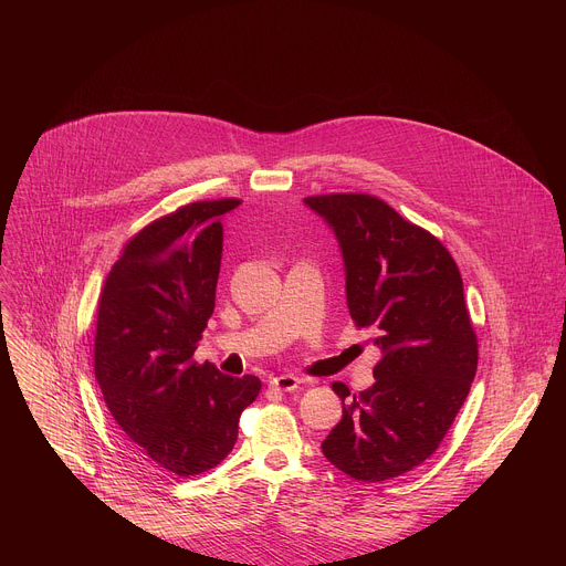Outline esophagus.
Instances as JSON below:
<instances>
[{"label":"esophagus","instance_id":"1","mask_svg":"<svg viewBox=\"0 0 566 566\" xmlns=\"http://www.w3.org/2000/svg\"><path fill=\"white\" fill-rule=\"evenodd\" d=\"M300 382L302 380L297 376H293V374H280V376L271 378V387L277 389V391H293V389L300 387Z\"/></svg>","mask_w":566,"mask_h":566}]
</instances>
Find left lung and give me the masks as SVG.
Instances as JSON below:
<instances>
[{
  "label": "left lung",
  "instance_id": "left-lung-1",
  "mask_svg": "<svg viewBox=\"0 0 566 566\" xmlns=\"http://www.w3.org/2000/svg\"><path fill=\"white\" fill-rule=\"evenodd\" d=\"M304 203L334 228L345 260L347 306L376 332V382L343 398V419L322 452L358 481H385L437 452L470 391L476 334L457 262L426 228L374 195L336 192Z\"/></svg>",
  "mask_w": 566,
  "mask_h": 566
}]
</instances>
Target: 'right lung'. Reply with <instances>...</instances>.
Wrapping results in <instances>:
<instances>
[{
  "mask_svg": "<svg viewBox=\"0 0 566 566\" xmlns=\"http://www.w3.org/2000/svg\"><path fill=\"white\" fill-rule=\"evenodd\" d=\"M239 199L195 201L138 230L112 266L96 317L94 369L138 452L177 476L221 463L262 389L192 356L214 311L221 219Z\"/></svg>",
  "mask_w": 566,
  "mask_h": 566,
  "instance_id": "obj_1",
  "label": "right lung"
}]
</instances>
